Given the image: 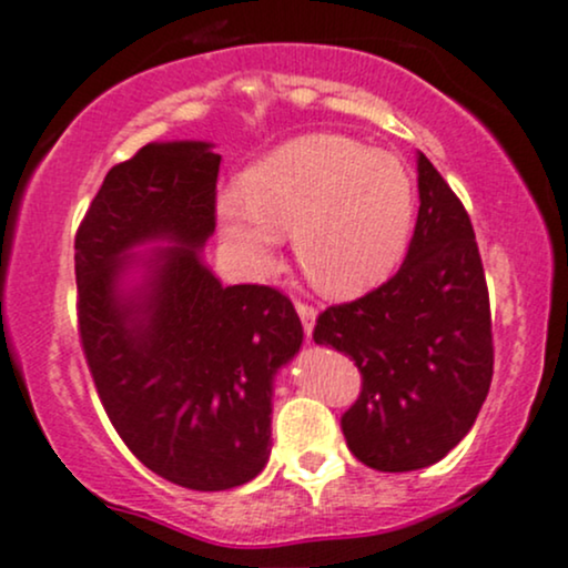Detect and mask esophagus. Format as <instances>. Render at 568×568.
Wrapping results in <instances>:
<instances>
[{
  "instance_id": "esophagus-1",
  "label": "esophagus",
  "mask_w": 568,
  "mask_h": 568,
  "mask_svg": "<svg viewBox=\"0 0 568 568\" xmlns=\"http://www.w3.org/2000/svg\"><path fill=\"white\" fill-rule=\"evenodd\" d=\"M296 312H298V317H302V325H304V334H306V338L312 336V328H315V315H317V310L312 304H306V302H296Z\"/></svg>"
}]
</instances>
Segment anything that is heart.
<instances>
[{
    "label": "heart",
    "instance_id": "b5f03b06",
    "mask_svg": "<svg viewBox=\"0 0 568 568\" xmlns=\"http://www.w3.org/2000/svg\"><path fill=\"white\" fill-rule=\"evenodd\" d=\"M414 219V184L400 160L334 133L293 139L219 200L221 234L251 272L275 264L280 232L310 283L349 296L382 280Z\"/></svg>",
    "mask_w": 568,
    "mask_h": 568
}]
</instances>
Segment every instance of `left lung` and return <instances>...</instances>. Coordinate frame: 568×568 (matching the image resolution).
Here are the masks:
<instances>
[{"label":"left lung","instance_id":"1","mask_svg":"<svg viewBox=\"0 0 568 568\" xmlns=\"http://www.w3.org/2000/svg\"><path fill=\"white\" fill-rule=\"evenodd\" d=\"M312 338L361 371L342 433L363 465L422 470L470 433L491 387V306L470 216L425 154L400 270L366 296L321 312Z\"/></svg>","mask_w":568,"mask_h":568}]
</instances>
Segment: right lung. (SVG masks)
<instances>
[{"label":"right lung","instance_id":"right-lung-1","mask_svg":"<svg viewBox=\"0 0 568 568\" xmlns=\"http://www.w3.org/2000/svg\"><path fill=\"white\" fill-rule=\"evenodd\" d=\"M219 165L205 141L146 143L106 173L74 237L77 321L106 416L141 465L194 491L264 470L272 382L304 338L288 296L221 285L202 258ZM158 239L174 245L129 256Z\"/></svg>","mask_w":568,"mask_h":568}]
</instances>
